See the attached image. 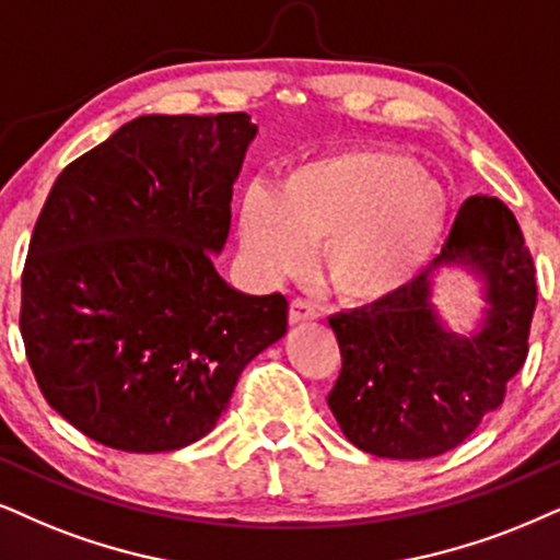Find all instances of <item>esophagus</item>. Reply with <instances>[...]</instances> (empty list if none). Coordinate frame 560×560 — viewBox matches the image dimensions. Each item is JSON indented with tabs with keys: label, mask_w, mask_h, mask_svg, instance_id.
<instances>
[{
	"label": "esophagus",
	"mask_w": 560,
	"mask_h": 560,
	"mask_svg": "<svg viewBox=\"0 0 560 560\" xmlns=\"http://www.w3.org/2000/svg\"><path fill=\"white\" fill-rule=\"evenodd\" d=\"M288 319H291V324L314 322V319H319V308H316L314 303H308L303 299H293L291 301V314H288Z\"/></svg>",
	"instance_id": "esophagus-1"
}]
</instances>
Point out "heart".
I'll list each match as a JSON object with an SVG mask.
<instances>
[{
	"label": "heart",
	"instance_id": "b5f03b06",
	"mask_svg": "<svg viewBox=\"0 0 560 560\" xmlns=\"http://www.w3.org/2000/svg\"><path fill=\"white\" fill-rule=\"evenodd\" d=\"M446 189L392 148H345L291 165L278 189L238 207L246 261L265 280L301 272L322 248L324 280L348 301H378L423 272L444 236Z\"/></svg>",
	"mask_w": 560,
	"mask_h": 560
}]
</instances>
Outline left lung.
Masks as SVG:
<instances>
[{
	"label": "left lung",
	"mask_w": 560,
	"mask_h": 560,
	"mask_svg": "<svg viewBox=\"0 0 560 560\" xmlns=\"http://www.w3.org/2000/svg\"><path fill=\"white\" fill-rule=\"evenodd\" d=\"M441 264L470 266L487 282V316L470 338L448 334L430 303V269ZM535 303L533 254L514 212L495 197H470L416 280L329 316L342 369L327 405L350 444L389 459L459 446L501 407L506 382L527 361Z\"/></svg>",
	"instance_id": "1"
}]
</instances>
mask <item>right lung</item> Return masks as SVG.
<instances>
[{
    "mask_svg": "<svg viewBox=\"0 0 560 560\" xmlns=\"http://www.w3.org/2000/svg\"><path fill=\"white\" fill-rule=\"evenodd\" d=\"M254 135L244 112L140 116L54 182L20 332L46 402L88 439L137 454L195 444L285 335V295L241 293L212 265Z\"/></svg>",
    "mask_w": 560,
    "mask_h": 560,
    "instance_id": "1",
    "label": "right lung"
}]
</instances>
